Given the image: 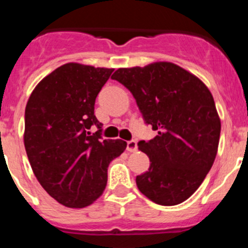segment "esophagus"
<instances>
[{"instance_id": "obj_1", "label": "esophagus", "mask_w": 248, "mask_h": 248, "mask_svg": "<svg viewBox=\"0 0 248 248\" xmlns=\"http://www.w3.org/2000/svg\"><path fill=\"white\" fill-rule=\"evenodd\" d=\"M137 150V142L136 140H128L127 142V152L135 153Z\"/></svg>"}]
</instances>
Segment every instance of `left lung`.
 I'll use <instances>...</instances> for the list:
<instances>
[{
	"instance_id": "left-lung-1",
	"label": "left lung",
	"mask_w": 248,
	"mask_h": 248,
	"mask_svg": "<svg viewBox=\"0 0 248 248\" xmlns=\"http://www.w3.org/2000/svg\"><path fill=\"white\" fill-rule=\"evenodd\" d=\"M135 96L145 124L158 136L140 140L150 160L136 177L152 202L176 205L189 198L205 179L218 153L220 117L207 85L172 62L119 68L112 75Z\"/></svg>"
}]
</instances>
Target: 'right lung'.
Masks as SVG:
<instances>
[{
    "label": "right lung",
    "mask_w": 248,
    "mask_h": 248,
    "mask_svg": "<svg viewBox=\"0 0 248 248\" xmlns=\"http://www.w3.org/2000/svg\"><path fill=\"white\" fill-rule=\"evenodd\" d=\"M113 68L69 62L38 83L25 106L24 147L35 177L68 208L93 204L108 182V166L124 152L122 140H101L94 104Z\"/></svg>",
    "instance_id": "right-lung-1"
}]
</instances>
